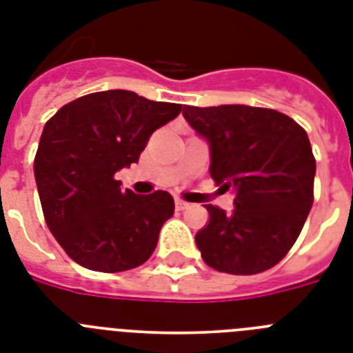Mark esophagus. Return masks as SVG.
<instances>
[{"label": "esophagus", "instance_id": "1", "mask_svg": "<svg viewBox=\"0 0 353 353\" xmlns=\"http://www.w3.org/2000/svg\"><path fill=\"white\" fill-rule=\"evenodd\" d=\"M188 206H190V204L185 203V201L176 199V210H186V208H188Z\"/></svg>", "mask_w": 353, "mask_h": 353}]
</instances>
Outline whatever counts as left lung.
Masks as SVG:
<instances>
[{"label": "left lung", "mask_w": 353, "mask_h": 353, "mask_svg": "<svg viewBox=\"0 0 353 353\" xmlns=\"http://www.w3.org/2000/svg\"><path fill=\"white\" fill-rule=\"evenodd\" d=\"M183 117L210 147V176L235 194L233 212L206 206L195 235L210 268L256 274L276 265L300 235L314 201L316 159L307 132L287 114L242 103L194 108Z\"/></svg>", "instance_id": "1"}]
</instances>
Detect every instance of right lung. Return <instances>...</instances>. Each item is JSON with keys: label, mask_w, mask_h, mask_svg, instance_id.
Instances as JSON below:
<instances>
[{"label": "right lung", "mask_w": 353, "mask_h": 353, "mask_svg": "<svg viewBox=\"0 0 353 353\" xmlns=\"http://www.w3.org/2000/svg\"><path fill=\"white\" fill-rule=\"evenodd\" d=\"M181 112L127 90L66 103L46 121L34 174L44 219L71 260L100 272L134 269L156 250L174 199L123 190L114 174L138 163L156 129Z\"/></svg>", "instance_id": "add662e5"}]
</instances>
